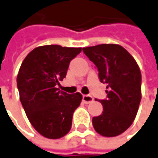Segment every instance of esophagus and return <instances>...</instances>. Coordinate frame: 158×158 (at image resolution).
Masks as SVG:
<instances>
[{
	"mask_svg": "<svg viewBox=\"0 0 158 158\" xmlns=\"http://www.w3.org/2000/svg\"><path fill=\"white\" fill-rule=\"evenodd\" d=\"M93 101V98L91 95H83V102L85 104H89Z\"/></svg>",
	"mask_w": 158,
	"mask_h": 158,
	"instance_id": "1",
	"label": "esophagus"
}]
</instances>
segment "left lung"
Wrapping results in <instances>:
<instances>
[{"instance_id": "obj_1", "label": "left lung", "mask_w": 158, "mask_h": 158, "mask_svg": "<svg viewBox=\"0 0 158 158\" xmlns=\"http://www.w3.org/2000/svg\"><path fill=\"white\" fill-rule=\"evenodd\" d=\"M84 53L106 84L107 98L99 102L101 115L93 118L95 131L104 137H116L131 125L141 101V72L136 60L123 47L101 44L83 48Z\"/></svg>"}]
</instances>
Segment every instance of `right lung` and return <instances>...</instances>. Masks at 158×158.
<instances>
[{"label":"right lung","mask_w":158,"mask_h":158,"mask_svg":"<svg viewBox=\"0 0 158 158\" xmlns=\"http://www.w3.org/2000/svg\"><path fill=\"white\" fill-rule=\"evenodd\" d=\"M80 52L81 48L41 46L21 63L17 75L20 102L31 124L45 138L58 139L71 130L82 95L68 94L57 87L65 78L71 60Z\"/></svg>","instance_id":"right-lung-1"}]
</instances>
